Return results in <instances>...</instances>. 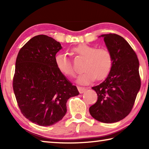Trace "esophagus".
Masks as SVG:
<instances>
[{"mask_svg": "<svg viewBox=\"0 0 149 149\" xmlns=\"http://www.w3.org/2000/svg\"><path fill=\"white\" fill-rule=\"evenodd\" d=\"M77 89H78V91H79L80 94H82V93H84L85 91V90H86L85 88L82 87H77Z\"/></svg>", "mask_w": 149, "mask_h": 149, "instance_id": "1", "label": "esophagus"}]
</instances>
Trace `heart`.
Listing matches in <instances>:
<instances>
[{
	"instance_id": "1",
	"label": "heart",
	"mask_w": 149,
	"mask_h": 149,
	"mask_svg": "<svg viewBox=\"0 0 149 149\" xmlns=\"http://www.w3.org/2000/svg\"><path fill=\"white\" fill-rule=\"evenodd\" d=\"M74 53L85 58L82 69L84 70L77 77L76 81L81 85H89L96 78L101 80L109 74L112 67V57L109 50L87 44H81L74 47ZM55 64L59 71L66 77H72L75 75L72 63L64 53L57 54L54 58Z\"/></svg>"
}]
</instances>
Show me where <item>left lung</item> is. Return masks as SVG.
<instances>
[{
    "label": "left lung",
    "instance_id": "obj_1",
    "mask_svg": "<svg viewBox=\"0 0 149 149\" xmlns=\"http://www.w3.org/2000/svg\"><path fill=\"white\" fill-rule=\"evenodd\" d=\"M112 57V67L106 79L92 89L98 96L89 108L91 116L100 122L114 123L130 114L141 87L137 54L122 37L101 35Z\"/></svg>",
    "mask_w": 149,
    "mask_h": 149
}]
</instances>
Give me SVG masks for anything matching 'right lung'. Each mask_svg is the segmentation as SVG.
<instances>
[{"label":"right lung","instance_id":"add662e5","mask_svg":"<svg viewBox=\"0 0 149 149\" xmlns=\"http://www.w3.org/2000/svg\"><path fill=\"white\" fill-rule=\"evenodd\" d=\"M62 49L53 38L39 35L24 45L16 58L13 89L17 104L27 119L41 126L61 120L68 100L79 94L55 64Z\"/></svg>","mask_w":149,"mask_h":149}]
</instances>
